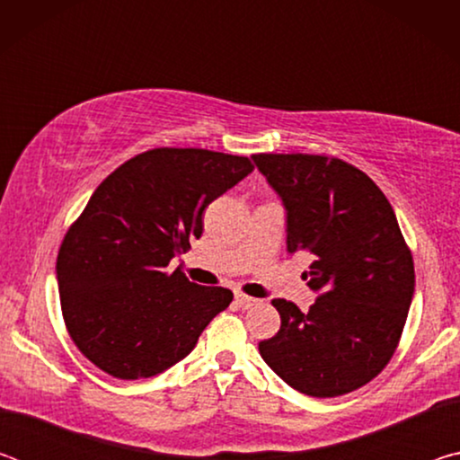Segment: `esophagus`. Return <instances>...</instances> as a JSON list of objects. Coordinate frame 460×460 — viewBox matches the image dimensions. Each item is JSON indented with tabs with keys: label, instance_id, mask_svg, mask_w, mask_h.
I'll return each mask as SVG.
<instances>
[{
	"label": "esophagus",
	"instance_id": "esophagus-1",
	"mask_svg": "<svg viewBox=\"0 0 460 460\" xmlns=\"http://www.w3.org/2000/svg\"><path fill=\"white\" fill-rule=\"evenodd\" d=\"M255 302H258V300L252 298V296H247L243 292H235V305L239 308H249V306H253Z\"/></svg>",
	"mask_w": 460,
	"mask_h": 460
}]
</instances>
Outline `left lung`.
I'll list each match as a JSON object with an SVG mask.
<instances>
[{"label":"left lung","instance_id":"1","mask_svg":"<svg viewBox=\"0 0 460 460\" xmlns=\"http://www.w3.org/2000/svg\"><path fill=\"white\" fill-rule=\"evenodd\" d=\"M288 211V253H306L318 298L308 313L274 298L282 326L260 353L288 385L337 398L369 384L400 345L414 260L385 194L349 162L318 154H253Z\"/></svg>","mask_w":460,"mask_h":460}]
</instances>
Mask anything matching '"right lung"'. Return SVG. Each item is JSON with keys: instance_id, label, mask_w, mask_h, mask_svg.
<instances>
[{"instance_id": "right-lung-1", "label": "right lung", "mask_w": 460, "mask_h": 460, "mask_svg": "<svg viewBox=\"0 0 460 460\" xmlns=\"http://www.w3.org/2000/svg\"><path fill=\"white\" fill-rule=\"evenodd\" d=\"M253 170L245 155L154 147L113 170L57 258L68 337L118 379L158 376L189 355L233 292L168 263L202 235V211Z\"/></svg>"}]
</instances>
